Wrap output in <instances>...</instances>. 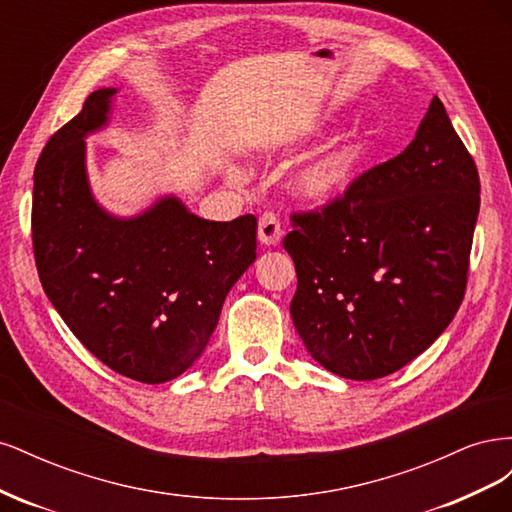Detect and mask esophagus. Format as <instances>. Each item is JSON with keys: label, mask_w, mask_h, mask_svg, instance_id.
Listing matches in <instances>:
<instances>
[{"label": "esophagus", "mask_w": 512, "mask_h": 512, "mask_svg": "<svg viewBox=\"0 0 512 512\" xmlns=\"http://www.w3.org/2000/svg\"><path fill=\"white\" fill-rule=\"evenodd\" d=\"M282 237V228H280V220L275 218L273 213H265L258 220V241L262 245H277Z\"/></svg>", "instance_id": "obj_1"}]
</instances>
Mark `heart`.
Masks as SVG:
<instances>
[{
  "mask_svg": "<svg viewBox=\"0 0 512 512\" xmlns=\"http://www.w3.org/2000/svg\"><path fill=\"white\" fill-rule=\"evenodd\" d=\"M333 115H318L307 126L294 136L284 141L280 147H288L294 141H305V138L320 136L327 132L329 126H333ZM378 143V136L371 128H365L361 132H354L342 143L333 145L312 162H307L303 168H299L288 181L290 194L301 200L303 205L309 207H329L342 200L363 175V170L374 156V149ZM230 179L239 181L241 173L237 168L230 170Z\"/></svg>",
  "mask_w": 512,
  "mask_h": 512,
  "instance_id": "heart-1",
  "label": "heart"
}]
</instances>
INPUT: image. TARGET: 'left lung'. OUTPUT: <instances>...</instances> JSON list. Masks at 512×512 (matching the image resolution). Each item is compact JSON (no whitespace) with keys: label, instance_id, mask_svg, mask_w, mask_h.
<instances>
[{"label":"left lung","instance_id":"8db88e82","mask_svg":"<svg viewBox=\"0 0 512 512\" xmlns=\"http://www.w3.org/2000/svg\"><path fill=\"white\" fill-rule=\"evenodd\" d=\"M480 207L478 170L433 98L414 141L335 205L292 215L290 316L333 374L376 380L425 352L455 318Z\"/></svg>","mask_w":512,"mask_h":512}]
</instances>
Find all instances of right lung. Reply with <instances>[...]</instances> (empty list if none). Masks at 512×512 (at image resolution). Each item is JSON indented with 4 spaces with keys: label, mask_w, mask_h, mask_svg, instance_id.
Returning a JSON list of instances; mask_svg holds the SVG:
<instances>
[{
    "label": "right lung",
    "mask_w": 512,
    "mask_h": 512,
    "mask_svg": "<svg viewBox=\"0 0 512 512\" xmlns=\"http://www.w3.org/2000/svg\"><path fill=\"white\" fill-rule=\"evenodd\" d=\"M115 87L51 136L34 173L32 237L46 297L117 374L160 384L205 352L228 290L256 260V218L211 222L175 194L130 218L91 192L85 138L111 121Z\"/></svg>",
    "instance_id": "1"
}]
</instances>
